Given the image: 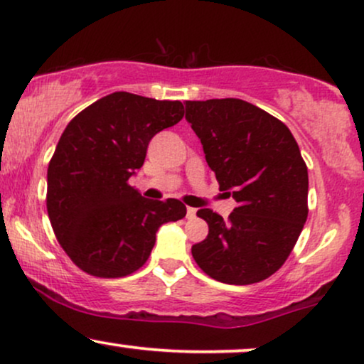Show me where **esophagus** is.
I'll return each instance as SVG.
<instances>
[{
  "mask_svg": "<svg viewBox=\"0 0 364 364\" xmlns=\"http://www.w3.org/2000/svg\"><path fill=\"white\" fill-rule=\"evenodd\" d=\"M196 217V208L188 207L186 208V218H195Z\"/></svg>",
  "mask_w": 364,
  "mask_h": 364,
  "instance_id": "esophagus-1",
  "label": "esophagus"
}]
</instances>
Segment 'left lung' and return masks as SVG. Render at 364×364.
Returning a JSON list of instances; mask_svg holds the SVG:
<instances>
[{"instance_id":"obj_1","label":"left lung","mask_w":364,"mask_h":364,"mask_svg":"<svg viewBox=\"0 0 364 364\" xmlns=\"http://www.w3.org/2000/svg\"><path fill=\"white\" fill-rule=\"evenodd\" d=\"M185 107L220 190L237 201L229 220L210 208L196 212L208 235L191 254L217 282H262L290 256L309 215V173L299 144L283 122L244 100Z\"/></svg>"}]
</instances>
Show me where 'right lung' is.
I'll return each mask as SVG.
<instances>
[{
  "label": "right lung",
  "mask_w": 364,
  "mask_h": 364,
  "mask_svg": "<svg viewBox=\"0 0 364 364\" xmlns=\"http://www.w3.org/2000/svg\"><path fill=\"white\" fill-rule=\"evenodd\" d=\"M183 115L181 102L115 91L65 127L47 169V212L65 254L87 274L134 273L159 227L186 215L179 200H147L129 185L151 139Z\"/></svg>",
  "instance_id": "right-lung-1"
}]
</instances>
